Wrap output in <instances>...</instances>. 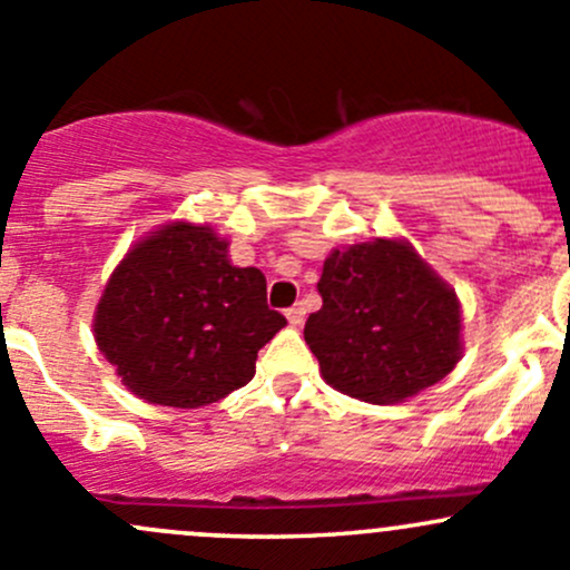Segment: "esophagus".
Segmentation results:
<instances>
[{
    "label": "esophagus",
    "instance_id": "34e87169",
    "mask_svg": "<svg viewBox=\"0 0 570 570\" xmlns=\"http://www.w3.org/2000/svg\"><path fill=\"white\" fill-rule=\"evenodd\" d=\"M286 320H289L292 327H301L305 322V305L295 303L292 308H286Z\"/></svg>",
    "mask_w": 570,
    "mask_h": 570
}]
</instances>
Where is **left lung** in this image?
Listing matches in <instances>:
<instances>
[{
	"label": "left lung",
	"instance_id": "8db88e82",
	"mask_svg": "<svg viewBox=\"0 0 570 570\" xmlns=\"http://www.w3.org/2000/svg\"><path fill=\"white\" fill-rule=\"evenodd\" d=\"M305 344L327 385L371 404L426 391L461 357L456 292L404 239L335 248L316 284Z\"/></svg>",
	"mask_w": 570,
	"mask_h": 570
}]
</instances>
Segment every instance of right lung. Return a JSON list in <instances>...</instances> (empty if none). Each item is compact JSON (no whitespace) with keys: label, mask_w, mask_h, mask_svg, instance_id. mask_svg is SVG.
Instances as JSON below:
<instances>
[{"label":"right lung","mask_w":570,"mask_h":570,"mask_svg":"<svg viewBox=\"0 0 570 570\" xmlns=\"http://www.w3.org/2000/svg\"><path fill=\"white\" fill-rule=\"evenodd\" d=\"M286 325L262 269L235 267L213 226L175 220L125 254L95 311V341L130 393L196 410L254 380Z\"/></svg>","instance_id":"obj_1"}]
</instances>
